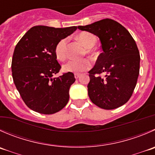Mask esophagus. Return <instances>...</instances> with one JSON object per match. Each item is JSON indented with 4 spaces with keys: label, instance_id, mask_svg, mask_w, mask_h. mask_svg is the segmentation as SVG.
Segmentation results:
<instances>
[{
    "label": "esophagus",
    "instance_id": "34e87169",
    "mask_svg": "<svg viewBox=\"0 0 155 155\" xmlns=\"http://www.w3.org/2000/svg\"><path fill=\"white\" fill-rule=\"evenodd\" d=\"M79 76H80V74H78V73H76V74H75V78H76V79H79Z\"/></svg>",
    "mask_w": 155,
    "mask_h": 155
}]
</instances>
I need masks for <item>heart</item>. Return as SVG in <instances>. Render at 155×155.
Masks as SVG:
<instances>
[{"instance_id": "1", "label": "heart", "mask_w": 155, "mask_h": 155, "mask_svg": "<svg viewBox=\"0 0 155 155\" xmlns=\"http://www.w3.org/2000/svg\"><path fill=\"white\" fill-rule=\"evenodd\" d=\"M77 38L86 48V53L91 54V48L94 47L96 43V38L92 34L87 31H82L77 35ZM68 38H64L57 43L54 48V54L58 61H64L67 58V46ZM91 63L88 59L81 61H69L63 65V70L68 73H79L91 68Z\"/></svg>"}]
</instances>
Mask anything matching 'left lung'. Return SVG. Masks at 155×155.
Segmentation results:
<instances>
[{
	"mask_svg": "<svg viewBox=\"0 0 155 155\" xmlns=\"http://www.w3.org/2000/svg\"><path fill=\"white\" fill-rule=\"evenodd\" d=\"M78 28L97 35L103 51L88 72L90 99L102 109L122 106L131 97L139 74L140 55L136 41L125 27L111 19ZM101 73L105 74L104 78L98 76Z\"/></svg>",
	"mask_w": 155,
	"mask_h": 155,
	"instance_id": "obj_1",
	"label": "left lung"
}]
</instances>
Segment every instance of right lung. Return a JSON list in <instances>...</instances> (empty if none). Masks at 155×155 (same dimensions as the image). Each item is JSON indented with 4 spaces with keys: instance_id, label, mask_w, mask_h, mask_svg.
Wrapping results in <instances>:
<instances>
[{
    "instance_id": "1",
    "label": "right lung",
    "mask_w": 155,
    "mask_h": 155,
    "mask_svg": "<svg viewBox=\"0 0 155 155\" xmlns=\"http://www.w3.org/2000/svg\"><path fill=\"white\" fill-rule=\"evenodd\" d=\"M76 28L34 26L15 47L11 64L13 82L23 101L32 110L53 114L68 103L69 90L76 79L73 73L53 78L61 68L54 48Z\"/></svg>"
}]
</instances>
